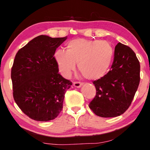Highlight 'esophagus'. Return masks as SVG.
<instances>
[{
    "instance_id": "esophagus-1",
    "label": "esophagus",
    "mask_w": 150,
    "mask_h": 150,
    "mask_svg": "<svg viewBox=\"0 0 150 150\" xmlns=\"http://www.w3.org/2000/svg\"><path fill=\"white\" fill-rule=\"evenodd\" d=\"M82 85V83L80 82H73V86H75V87L79 88V87H80Z\"/></svg>"
}]
</instances>
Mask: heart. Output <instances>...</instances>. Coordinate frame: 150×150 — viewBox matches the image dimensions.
<instances>
[{
  "instance_id": "heart-1",
  "label": "heart",
  "mask_w": 150,
  "mask_h": 150,
  "mask_svg": "<svg viewBox=\"0 0 150 150\" xmlns=\"http://www.w3.org/2000/svg\"><path fill=\"white\" fill-rule=\"evenodd\" d=\"M114 57V49L107 41L91 40L77 38L68 41L66 51L57 50L54 59L59 70L65 77H68L78 69L87 80L100 79L107 73Z\"/></svg>"
}]
</instances>
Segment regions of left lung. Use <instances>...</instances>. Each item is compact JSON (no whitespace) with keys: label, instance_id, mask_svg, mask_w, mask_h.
I'll return each instance as SVG.
<instances>
[{"label":"left lung","instance_id":"left-lung-1","mask_svg":"<svg viewBox=\"0 0 150 150\" xmlns=\"http://www.w3.org/2000/svg\"><path fill=\"white\" fill-rule=\"evenodd\" d=\"M140 70L135 52L119 42L110 71L93 82L96 93L89 107L93 113L101 117H115L125 112L138 88Z\"/></svg>","mask_w":150,"mask_h":150}]
</instances>
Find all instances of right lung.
Wrapping results in <instances>:
<instances>
[{
    "label": "right lung",
    "mask_w": 150,
    "mask_h": 150,
    "mask_svg": "<svg viewBox=\"0 0 150 150\" xmlns=\"http://www.w3.org/2000/svg\"><path fill=\"white\" fill-rule=\"evenodd\" d=\"M66 38L39 35L16 54L11 70L13 98L32 120L47 122L62 110L72 82L58 73L54 52Z\"/></svg>",
    "instance_id": "add662e5"
}]
</instances>
